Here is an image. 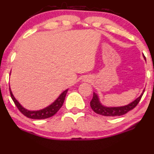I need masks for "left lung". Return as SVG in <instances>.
<instances>
[{"instance_id":"1","label":"left lung","mask_w":154,"mask_h":154,"mask_svg":"<svg viewBox=\"0 0 154 154\" xmlns=\"http://www.w3.org/2000/svg\"><path fill=\"white\" fill-rule=\"evenodd\" d=\"M144 59H145V57H144ZM144 92V90H143L141 95L138 98L135 99L134 101H132V103H129L128 105H126V106H118V107H108V106H103L100 103L98 95L96 93L94 92L93 99L91 101V103H90V104H91V107L93 109V111L94 112H96L97 114H98V115H103V116L106 117L121 116V115H124L125 114H127L129 111L132 110L138 105V103H139Z\"/></svg>"}]
</instances>
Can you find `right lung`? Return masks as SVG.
Returning a JSON list of instances; mask_svg holds the SVG:
<instances>
[{
	"label": "right lung",
	"instance_id": "1",
	"mask_svg": "<svg viewBox=\"0 0 154 154\" xmlns=\"http://www.w3.org/2000/svg\"><path fill=\"white\" fill-rule=\"evenodd\" d=\"M67 91L68 89L65 90V91H63V93H61V94L57 97V99H56V100H54V102H53L51 105H49V106H47V107L44 108V109H40V110L30 111L26 109L25 108H24L23 106L19 103V102L15 98V97L13 96V93H12L11 90H10V95H11L12 100H13L15 105H16V107L19 109V110L25 116L27 117V118L36 120L45 119V118H50V117H52L53 115H55V114L58 112L59 109L61 108V106H63Z\"/></svg>",
	"mask_w": 154,
	"mask_h": 154
}]
</instances>
